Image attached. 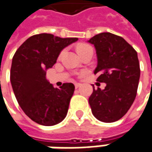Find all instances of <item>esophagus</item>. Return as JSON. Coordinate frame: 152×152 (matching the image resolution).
Segmentation results:
<instances>
[{
    "label": "esophagus",
    "instance_id": "esophagus-1",
    "mask_svg": "<svg viewBox=\"0 0 152 152\" xmlns=\"http://www.w3.org/2000/svg\"><path fill=\"white\" fill-rule=\"evenodd\" d=\"M80 86H81V83H77V82L75 83V87H76V88H78Z\"/></svg>",
    "mask_w": 152,
    "mask_h": 152
}]
</instances>
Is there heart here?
I'll use <instances>...</instances> for the list:
<instances>
[{
	"label": "heart",
	"mask_w": 152,
	"mask_h": 152,
	"mask_svg": "<svg viewBox=\"0 0 152 152\" xmlns=\"http://www.w3.org/2000/svg\"><path fill=\"white\" fill-rule=\"evenodd\" d=\"M87 48H91L89 45H81L80 46H78V48H77V51H79V50H85V49H87Z\"/></svg>",
	"instance_id": "1"
}]
</instances>
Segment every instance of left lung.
<instances>
[{
  "label": "left lung",
  "instance_id": "1",
  "mask_svg": "<svg viewBox=\"0 0 152 152\" xmlns=\"http://www.w3.org/2000/svg\"><path fill=\"white\" fill-rule=\"evenodd\" d=\"M88 43L96 50L97 81L106 83L103 90L93 86L89 97L92 114L102 122H115L128 112L136 97L140 75L137 52L122 37L111 33L97 34Z\"/></svg>",
  "mask_w": 152,
  "mask_h": 152
}]
</instances>
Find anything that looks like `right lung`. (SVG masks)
Returning <instances> with one entry per match:
<instances>
[{
    "instance_id": "add662e5",
    "label": "right lung",
    "mask_w": 152,
    "mask_h": 152,
    "mask_svg": "<svg viewBox=\"0 0 152 152\" xmlns=\"http://www.w3.org/2000/svg\"><path fill=\"white\" fill-rule=\"evenodd\" d=\"M77 40L50 34H36L26 40L14 55L10 74L14 94L26 115L37 124L52 126L66 118L75 86L64 83L60 88L54 87L45 76L60 52Z\"/></svg>"
}]
</instances>
